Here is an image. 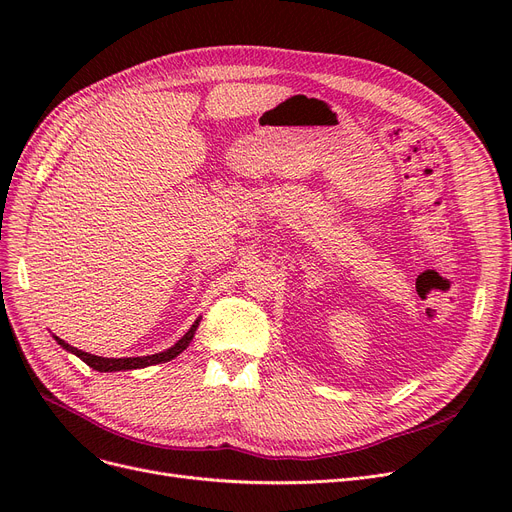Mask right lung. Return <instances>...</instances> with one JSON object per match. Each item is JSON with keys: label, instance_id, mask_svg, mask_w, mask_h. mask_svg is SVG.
Listing matches in <instances>:
<instances>
[{"label": "right lung", "instance_id": "add662e5", "mask_svg": "<svg viewBox=\"0 0 512 512\" xmlns=\"http://www.w3.org/2000/svg\"><path fill=\"white\" fill-rule=\"evenodd\" d=\"M199 321L201 317L195 319V324L191 326V330H188L176 344H172L170 348H166V351L161 353H155V355H147V357H122V359H114V357H97V355H91V353H85V351H78L76 346H70L66 340L56 338V342L66 348L68 353L76 355L78 359H83L89 367H93L95 371H128V369H143V367H149V365H157V363H168L172 359H176L182 351H186V346L193 342V336L199 328Z\"/></svg>", "mask_w": 512, "mask_h": 512}]
</instances>
